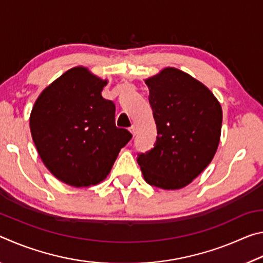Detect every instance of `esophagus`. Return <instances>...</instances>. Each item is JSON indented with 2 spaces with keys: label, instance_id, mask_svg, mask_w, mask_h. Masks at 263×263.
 Masks as SVG:
<instances>
[{
  "label": "esophagus",
  "instance_id": "1",
  "mask_svg": "<svg viewBox=\"0 0 263 263\" xmlns=\"http://www.w3.org/2000/svg\"><path fill=\"white\" fill-rule=\"evenodd\" d=\"M130 132L132 133L133 136H136V135H137V132H138V127H137V125H135V124H133V125L130 127Z\"/></svg>",
  "mask_w": 263,
  "mask_h": 263
}]
</instances>
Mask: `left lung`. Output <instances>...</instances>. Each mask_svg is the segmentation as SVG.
<instances>
[{
  "mask_svg": "<svg viewBox=\"0 0 263 263\" xmlns=\"http://www.w3.org/2000/svg\"><path fill=\"white\" fill-rule=\"evenodd\" d=\"M146 84L158 137L153 148L138 154V164L148 184L167 190L183 188L216 153L221 106L203 83L180 69H163Z\"/></svg>",
  "mask_w": 263,
  "mask_h": 263,
  "instance_id": "8db88e82",
  "label": "left lung"
}]
</instances>
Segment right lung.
Returning a JSON list of instances; mask_svg holds the SVG:
<instances>
[{
  "label": "right lung",
  "mask_w": 263,
  "mask_h": 263,
  "mask_svg": "<svg viewBox=\"0 0 263 263\" xmlns=\"http://www.w3.org/2000/svg\"><path fill=\"white\" fill-rule=\"evenodd\" d=\"M105 84L87 68H72L39 95L31 111V135L44 164L78 188L103 181L132 138L116 126V105L101 95Z\"/></svg>",
  "instance_id": "1"
}]
</instances>
